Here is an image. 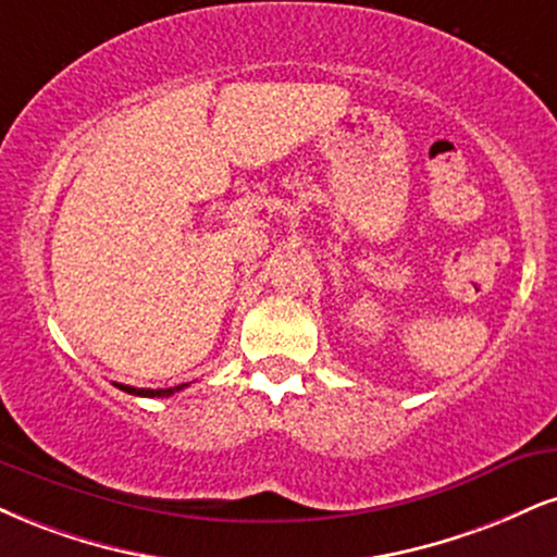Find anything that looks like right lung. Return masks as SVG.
Here are the masks:
<instances>
[{"mask_svg": "<svg viewBox=\"0 0 557 557\" xmlns=\"http://www.w3.org/2000/svg\"><path fill=\"white\" fill-rule=\"evenodd\" d=\"M113 386H119L126 394H134V397H171V394L181 392V388H184L186 384H178V386H171V388H134V386H126V384H113Z\"/></svg>", "mask_w": 557, "mask_h": 557, "instance_id": "obj_1", "label": "right lung"}]
</instances>
